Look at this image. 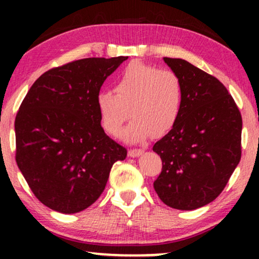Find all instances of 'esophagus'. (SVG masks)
Wrapping results in <instances>:
<instances>
[{
	"label": "esophagus",
	"instance_id": "esophagus-1",
	"mask_svg": "<svg viewBox=\"0 0 259 259\" xmlns=\"http://www.w3.org/2000/svg\"><path fill=\"white\" fill-rule=\"evenodd\" d=\"M143 152V148H131L128 151V155L130 157H138V155H140Z\"/></svg>",
	"mask_w": 259,
	"mask_h": 259
}]
</instances>
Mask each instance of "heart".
I'll use <instances>...</instances> for the list:
<instances>
[{
    "label": "heart",
    "instance_id": "1",
    "mask_svg": "<svg viewBox=\"0 0 259 259\" xmlns=\"http://www.w3.org/2000/svg\"><path fill=\"white\" fill-rule=\"evenodd\" d=\"M184 90L178 74L167 68L133 61L114 80V92L100 91L95 104L101 125L111 136H118L123 122L126 140L143 143L152 134L164 136L178 121Z\"/></svg>",
    "mask_w": 259,
    "mask_h": 259
}]
</instances>
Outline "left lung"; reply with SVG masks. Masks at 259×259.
<instances>
[{"instance_id":"obj_1","label":"left lung","mask_w":259,"mask_h":259,"mask_svg":"<svg viewBox=\"0 0 259 259\" xmlns=\"http://www.w3.org/2000/svg\"><path fill=\"white\" fill-rule=\"evenodd\" d=\"M183 83L175 127L154 144L162 168L153 186L162 203L194 210L225 189L242 157V114L226 87L183 59L164 58Z\"/></svg>"}]
</instances>
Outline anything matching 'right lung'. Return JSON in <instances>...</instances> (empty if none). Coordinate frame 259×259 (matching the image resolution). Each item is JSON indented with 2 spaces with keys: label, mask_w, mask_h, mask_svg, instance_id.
I'll return each instance as SVG.
<instances>
[{
  "label": "right lung",
  "mask_w": 259,
  "mask_h": 259,
  "mask_svg": "<svg viewBox=\"0 0 259 259\" xmlns=\"http://www.w3.org/2000/svg\"><path fill=\"white\" fill-rule=\"evenodd\" d=\"M88 58L42 74L15 118L16 164L31 192L61 213L91 206L104 192L113 164L127 150L105 133L95 98L125 61Z\"/></svg>",
  "instance_id": "add662e5"
}]
</instances>
